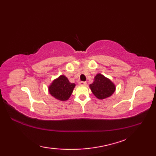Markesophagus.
I'll return each mask as SVG.
<instances>
[{"label":"esophagus","mask_w":156,"mask_h":156,"mask_svg":"<svg viewBox=\"0 0 156 156\" xmlns=\"http://www.w3.org/2000/svg\"><path fill=\"white\" fill-rule=\"evenodd\" d=\"M79 84L82 85V86H85V85H87V82H83V81H81V82H79Z\"/></svg>","instance_id":"obj_1"}]
</instances>
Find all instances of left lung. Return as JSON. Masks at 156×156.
I'll return each mask as SVG.
<instances>
[{"label": "left lung", "mask_w": 156, "mask_h": 156, "mask_svg": "<svg viewBox=\"0 0 156 156\" xmlns=\"http://www.w3.org/2000/svg\"><path fill=\"white\" fill-rule=\"evenodd\" d=\"M92 93L98 99L108 98L115 91V85L112 82L101 74H98L94 78V82L90 84Z\"/></svg>", "instance_id": "1"}]
</instances>
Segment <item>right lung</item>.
Returning a JSON list of instances; mask_svg holds the SVG:
<instances>
[{"mask_svg": "<svg viewBox=\"0 0 156 156\" xmlns=\"http://www.w3.org/2000/svg\"><path fill=\"white\" fill-rule=\"evenodd\" d=\"M75 86L74 83H70L65 76L61 75L52 82L48 90L52 97L58 100L65 101L70 97Z\"/></svg>", "mask_w": 156, "mask_h": 156, "instance_id": "right-lung-1", "label": "right lung"}]
</instances>
